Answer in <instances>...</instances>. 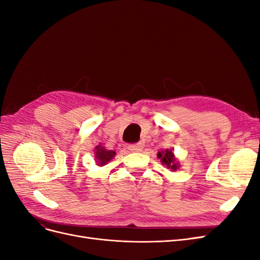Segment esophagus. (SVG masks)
<instances>
[{
	"label": "esophagus",
	"mask_w": 260,
	"mask_h": 260,
	"mask_svg": "<svg viewBox=\"0 0 260 260\" xmlns=\"http://www.w3.org/2000/svg\"><path fill=\"white\" fill-rule=\"evenodd\" d=\"M128 148H129V151H131V152H140V151H142V148H143V145H142V144H141V143H135V144H129Z\"/></svg>",
	"instance_id": "obj_1"
}]
</instances>
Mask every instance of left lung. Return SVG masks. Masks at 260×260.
<instances>
[{
	"label": "left lung",
	"mask_w": 260,
	"mask_h": 260,
	"mask_svg": "<svg viewBox=\"0 0 260 260\" xmlns=\"http://www.w3.org/2000/svg\"><path fill=\"white\" fill-rule=\"evenodd\" d=\"M158 158H161V161L166 165L168 168H171L172 170H176L178 167V164L176 162L174 153L171 151L166 149V152H159L158 153Z\"/></svg>",
	"instance_id": "8db88e82"
}]
</instances>
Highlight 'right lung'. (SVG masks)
Instances as JSON below:
<instances>
[{
    "instance_id": "add662e5",
    "label": "right lung",
    "mask_w": 260,
    "mask_h": 260,
    "mask_svg": "<svg viewBox=\"0 0 260 260\" xmlns=\"http://www.w3.org/2000/svg\"><path fill=\"white\" fill-rule=\"evenodd\" d=\"M95 153H96L95 158H96L100 166H103V165L108 162L116 154L115 152L108 151V149H105L104 147H101V146L96 147V152Z\"/></svg>"
}]
</instances>
